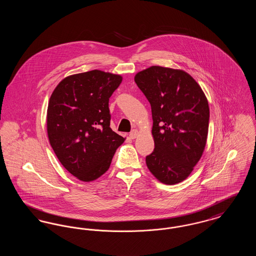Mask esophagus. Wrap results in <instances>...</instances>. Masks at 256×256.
<instances>
[{"label": "esophagus", "instance_id": "34e87169", "mask_svg": "<svg viewBox=\"0 0 256 256\" xmlns=\"http://www.w3.org/2000/svg\"><path fill=\"white\" fill-rule=\"evenodd\" d=\"M137 135H138V130H132V132L130 134V139H135V138L137 137Z\"/></svg>", "mask_w": 256, "mask_h": 256}]
</instances>
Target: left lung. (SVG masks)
Instances as JSON below:
<instances>
[{
	"mask_svg": "<svg viewBox=\"0 0 256 256\" xmlns=\"http://www.w3.org/2000/svg\"><path fill=\"white\" fill-rule=\"evenodd\" d=\"M134 80L150 104L154 150L146 158L160 182L172 185L189 176L206 144L209 106L195 80L182 70L152 66Z\"/></svg>",
	"mask_w": 256,
	"mask_h": 256,
	"instance_id": "left-lung-1",
	"label": "left lung"
}]
</instances>
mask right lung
Instances as JSON below:
<instances>
[{
    "instance_id": "obj_1",
    "label": "right lung",
    "mask_w": 256,
    "mask_h": 256,
    "mask_svg": "<svg viewBox=\"0 0 256 256\" xmlns=\"http://www.w3.org/2000/svg\"><path fill=\"white\" fill-rule=\"evenodd\" d=\"M120 74L93 70L62 80L50 98L47 132L63 167L82 182L97 180L110 169L124 138L110 128V98Z\"/></svg>"
}]
</instances>
